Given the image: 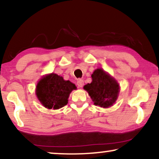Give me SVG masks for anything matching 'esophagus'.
<instances>
[{
  "mask_svg": "<svg viewBox=\"0 0 159 159\" xmlns=\"http://www.w3.org/2000/svg\"><path fill=\"white\" fill-rule=\"evenodd\" d=\"M77 86L79 87V88H82V87H83V85H84V80H82V79H79L77 82Z\"/></svg>",
  "mask_w": 159,
  "mask_h": 159,
  "instance_id": "esophagus-1",
  "label": "esophagus"
}]
</instances>
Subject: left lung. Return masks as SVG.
I'll use <instances>...</instances> for the list:
<instances>
[{
  "instance_id": "left-lung-1",
  "label": "left lung",
  "mask_w": 159,
  "mask_h": 159,
  "mask_svg": "<svg viewBox=\"0 0 159 159\" xmlns=\"http://www.w3.org/2000/svg\"><path fill=\"white\" fill-rule=\"evenodd\" d=\"M92 82L84 86L95 105L108 108L116 102L119 93V84L116 80L102 69L93 71Z\"/></svg>"
}]
</instances>
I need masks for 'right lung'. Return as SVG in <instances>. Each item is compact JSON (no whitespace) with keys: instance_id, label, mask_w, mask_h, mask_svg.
Here are the masks:
<instances>
[{"instance_id":"right-lung-1","label":"right lung","mask_w":159,"mask_h":159,"mask_svg":"<svg viewBox=\"0 0 159 159\" xmlns=\"http://www.w3.org/2000/svg\"><path fill=\"white\" fill-rule=\"evenodd\" d=\"M77 87L69 80L52 73L41 78L36 86V95L41 104L48 109H58L68 103L71 91Z\"/></svg>"}]
</instances>
